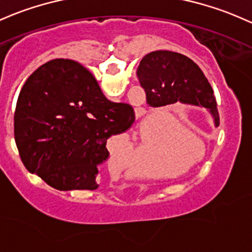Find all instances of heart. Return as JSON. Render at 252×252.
<instances>
[{"label": "heart", "mask_w": 252, "mask_h": 252, "mask_svg": "<svg viewBox=\"0 0 252 252\" xmlns=\"http://www.w3.org/2000/svg\"><path fill=\"white\" fill-rule=\"evenodd\" d=\"M175 128H179L180 126H178L177 124H175ZM124 143H125V147H126V150L128 151L129 155H132L133 154V144H132L131 142H129L128 138H124ZM128 163V161H127V158H121V156H116V158H113V164H114L115 167H125L126 164Z\"/></svg>", "instance_id": "b5f03b06"}]
</instances>
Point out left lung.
<instances>
[{"mask_svg":"<svg viewBox=\"0 0 252 252\" xmlns=\"http://www.w3.org/2000/svg\"><path fill=\"white\" fill-rule=\"evenodd\" d=\"M137 77L150 107L181 102L204 107L218 127L220 124L215 97L202 69L191 59L169 50L149 53L140 61Z\"/></svg>","mask_w":252,"mask_h":252,"instance_id":"8db88e82","label":"left lung"}]
</instances>
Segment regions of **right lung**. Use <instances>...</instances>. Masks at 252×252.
<instances>
[{
	"mask_svg": "<svg viewBox=\"0 0 252 252\" xmlns=\"http://www.w3.org/2000/svg\"><path fill=\"white\" fill-rule=\"evenodd\" d=\"M134 123L133 108L105 98L79 62L55 59L36 69L19 94L14 137L30 173L60 191L96 190L109 158L107 140Z\"/></svg>",
	"mask_w": 252,
	"mask_h": 252,
	"instance_id": "obj_1",
	"label": "right lung"
}]
</instances>
